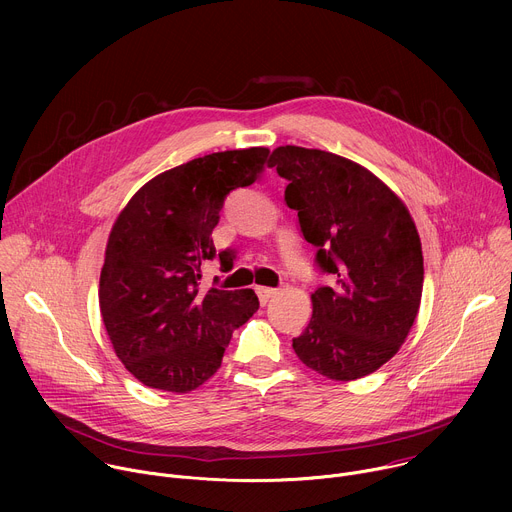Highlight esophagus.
Here are the masks:
<instances>
[{
  "mask_svg": "<svg viewBox=\"0 0 512 512\" xmlns=\"http://www.w3.org/2000/svg\"><path fill=\"white\" fill-rule=\"evenodd\" d=\"M255 291H257V296H259V302L265 306L271 298H275L279 291L277 289H273V287H255Z\"/></svg>",
  "mask_w": 512,
  "mask_h": 512,
  "instance_id": "34e87169",
  "label": "esophagus"
}]
</instances>
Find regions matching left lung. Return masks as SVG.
<instances>
[{"instance_id":"left-lung-1","label":"left lung","mask_w":512,"mask_h":512,"mask_svg":"<svg viewBox=\"0 0 512 512\" xmlns=\"http://www.w3.org/2000/svg\"><path fill=\"white\" fill-rule=\"evenodd\" d=\"M269 168L289 182L285 202L334 277L312 294L294 350L332 381L367 377L399 352L419 312L423 255L413 218L381 178L332 152L279 145Z\"/></svg>"}]
</instances>
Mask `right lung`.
<instances>
[{"mask_svg": "<svg viewBox=\"0 0 512 512\" xmlns=\"http://www.w3.org/2000/svg\"><path fill=\"white\" fill-rule=\"evenodd\" d=\"M267 148L216 152L145 182L107 239L99 308L123 367L145 387L188 393L221 367L233 330L257 310L253 289H198L216 255L212 229L227 194L251 186ZM233 267V253L221 251Z\"/></svg>", "mask_w": 512, "mask_h": 512, "instance_id": "add662e5", "label": "right lung"}]
</instances>
